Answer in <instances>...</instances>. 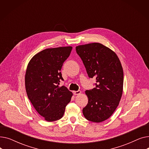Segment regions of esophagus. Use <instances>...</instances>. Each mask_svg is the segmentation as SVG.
Returning a JSON list of instances; mask_svg holds the SVG:
<instances>
[{
  "mask_svg": "<svg viewBox=\"0 0 149 149\" xmlns=\"http://www.w3.org/2000/svg\"><path fill=\"white\" fill-rule=\"evenodd\" d=\"M73 93H74V95H79V94H80V93H81V92L80 91H74Z\"/></svg>",
  "mask_w": 149,
  "mask_h": 149,
  "instance_id": "1",
  "label": "esophagus"
}]
</instances>
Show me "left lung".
Here are the masks:
<instances>
[{"label": "left lung", "mask_w": 149, "mask_h": 149, "mask_svg": "<svg viewBox=\"0 0 149 149\" xmlns=\"http://www.w3.org/2000/svg\"><path fill=\"white\" fill-rule=\"evenodd\" d=\"M89 78L96 87L85 91L88 103L83 109L88 120L101 123L108 119L118 107L123 94L124 74L117 55L104 45L92 43L76 46Z\"/></svg>", "instance_id": "1"}]
</instances>
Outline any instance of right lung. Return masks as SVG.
Instances as JSON below:
<instances>
[{"label":"right lung","mask_w":149,"mask_h":149,"mask_svg":"<svg viewBox=\"0 0 149 149\" xmlns=\"http://www.w3.org/2000/svg\"><path fill=\"white\" fill-rule=\"evenodd\" d=\"M72 46L48 48L31 59L26 70V93L37 112L48 121L61 118L72 93L65 86H58L63 80L60 72L68 58Z\"/></svg>","instance_id":"add662e5"}]
</instances>
